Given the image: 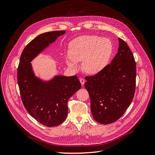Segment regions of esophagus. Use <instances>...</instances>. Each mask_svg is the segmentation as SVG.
<instances>
[{
  "label": "esophagus",
  "instance_id": "obj_1",
  "mask_svg": "<svg viewBox=\"0 0 155 155\" xmlns=\"http://www.w3.org/2000/svg\"><path fill=\"white\" fill-rule=\"evenodd\" d=\"M79 81H80V82H81V84L82 85H84V83H85V80H84V79H83V78H80Z\"/></svg>",
  "mask_w": 155,
  "mask_h": 155
}]
</instances>
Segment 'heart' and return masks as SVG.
<instances>
[{"label": "heart", "instance_id": "obj_1", "mask_svg": "<svg viewBox=\"0 0 155 155\" xmlns=\"http://www.w3.org/2000/svg\"><path fill=\"white\" fill-rule=\"evenodd\" d=\"M112 51V44L108 38L96 35L81 36L72 41L66 63L76 70L79 68L78 61L82 60L83 70L88 74H95L107 66Z\"/></svg>", "mask_w": 155, "mask_h": 155}]
</instances>
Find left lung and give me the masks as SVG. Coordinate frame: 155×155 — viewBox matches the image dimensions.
<instances>
[{"mask_svg":"<svg viewBox=\"0 0 155 155\" xmlns=\"http://www.w3.org/2000/svg\"><path fill=\"white\" fill-rule=\"evenodd\" d=\"M118 52L105 68L86 76L85 87L94 119L101 124L118 120L130 106L136 90V64L127 43L118 38Z\"/></svg>","mask_w":155,"mask_h":155,"instance_id":"left-lung-1","label":"left lung"}]
</instances>
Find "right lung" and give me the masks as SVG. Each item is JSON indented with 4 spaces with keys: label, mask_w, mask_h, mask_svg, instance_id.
Returning <instances> with one entry per match:
<instances>
[{
    "label": "right lung",
    "mask_w": 155,
    "mask_h": 155,
    "mask_svg": "<svg viewBox=\"0 0 155 155\" xmlns=\"http://www.w3.org/2000/svg\"><path fill=\"white\" fill-rule=\"evenodd\" d=\"M65 33V30L53 31L37 36L24 48L18 68V84L25 109L48 127L58 126L65 121L68 101L81 88V84L75 75L57 76L51 81L43 82L35 77L30 61Z\"/></svg>",
    "instance_id": "add662e5"
}]
</instances>
